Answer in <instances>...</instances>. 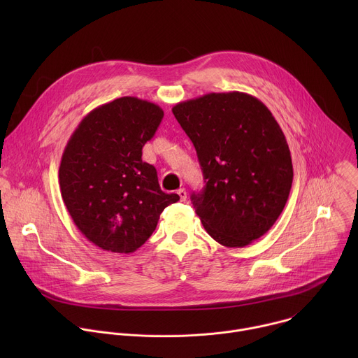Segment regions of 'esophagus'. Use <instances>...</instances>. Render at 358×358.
I'll return each mask as SVG.
<instances>
[{
    "instance_id": "esophagus-1",
    "label": "esophagus",
    "mask_w": 358,
    "mask_h": 358,
    "mask_svg": "<svg viewBox=\"0 0 358 358\" xmlns=\"http://www.w3.org/2000/svg\"><path fill=\"white\" fill-rule=\"evenodd\" d=\"M177 194H178V196H180L181 201H185V199H187V191H185L184 188H180V189L177 191Z\"/></svg>"
}]
</instances>
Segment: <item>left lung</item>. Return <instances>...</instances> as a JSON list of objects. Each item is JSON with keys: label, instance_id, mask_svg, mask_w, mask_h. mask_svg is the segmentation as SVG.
I'll use <instances>...</instances> for the list:
<instances>
[{"label": "left lung", "instance_id": "1", "mask_svg": "<svg viewBox=\"0 0 358 358\" xmlns=\"http://www.w3.org/2000/svg\"><path fill=\"white\" fill-rule=\"evenodd\" d=\"M173 113L206 180L191 202L210 236L242 248L265 235L293 181L290 150L271 110L255 96L228 92L180 101Z\"/></svg>", "mask_w": 358, "mask_h": 358}]
</instances>
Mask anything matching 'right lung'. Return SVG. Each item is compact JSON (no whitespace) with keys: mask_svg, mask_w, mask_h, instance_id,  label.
Masks as SVG:
<instances>
[{"mask_svg":"<svg viewBox=\"0 0 358 358\" xmlns=\"http://www.w3.org/2000/svg\"><path fill=\"white\" fill-rule=\"evenodd\" d=\"M164 112L124 96L87 113L61 160L65 207L87 241L103 250L130 253L155 232L160 214L180 199L159 185L157 171L141 160Z\"/></svg>","mask_w":358,"mask_h":358,"instance_id":"add662e5","label":"right lung"}]
</instances>
